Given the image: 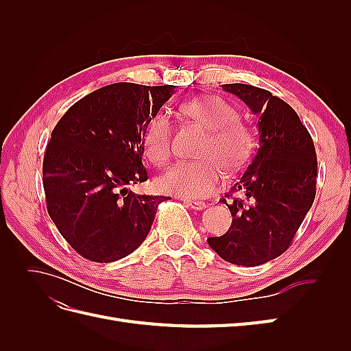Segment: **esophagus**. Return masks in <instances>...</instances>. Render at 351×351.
Instances as JSON below:
<instances>
[{"instance_id": "esophagus-1", "label": "esophagus", "mask_w": 351, "mask_h": 351, "mask_svg": "<svg viewBox=\"0 0 351 351\" xmlns=\"http://www.w3.org/2000/svg\"><path fill=\"white\" fill-rule=\"evenodd\" d=\"M184 204L192 209H196V210H202V209L206 208L205 202H200V200H184Z\"/></svg>"}]
</instances>
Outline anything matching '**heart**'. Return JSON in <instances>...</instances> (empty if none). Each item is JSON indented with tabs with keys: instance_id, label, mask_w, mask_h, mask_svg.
<instances>
[{
	"instance_id": "obj_1",
	"label": "heart",
	"mask_w": 351,
	"mask_h": 351,
	"mask_svg": "<svg viewBox=\"0 0 351 351\" xmlns=\"http://www.w3.org/2000/svg\"><path fill=\"white\" fill-rule=\"evenodd\" d=\"M183 111L209 132L197 151L202 159L174 165L158 180V187L187 199L208 197L222 183V168L228 174H236L250 162L256 146L254 134L239 120L234 105L212 95L186 102ZM143 151L156 167H164L171 159L173 123L168 114L158 112L152 117L145 130Z\"/></svg>"
}]
</instances>
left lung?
Segmentation results:
<instances>
[{
  "mask_svg": "<svg viewBox=\"0 0 351 351\" xmlns=\"http://www.w3.org/2000/svg\"><path fill=\"white\" fill-rule=\"evenodd\" d=\"M256 115L259 146L249 167L226 197L241 189L244 199L230 204L232 222L224 236L208 244L234 265L258 267L282 254L311 209L316 195L317 161L311 133L282 99L252 84L228 83Z\"/></svg>",
  "mask_w": 351,
  "mask_h": 351,
  "instance_id": "8db88e82",
  "label": "left lung"
}]
</instances>
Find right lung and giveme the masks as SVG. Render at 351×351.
I'll return each mask as SVG.
<instances>
[{
    "label": "right lung",
    "instance_id": "add662e5",
    "mask_svg": "<svg viewBox=\"0 0 351 351\" xmlns=\"http://www.w3.org/2000/svg\"><path fill=\"white\" fill-rule=\"evenodd\" d=\"M174 88L108 84L71 105L52 130L42 165L47 209L80 256L108 263L130 254L169 199L127 186L147 180L145 130Z\"/></svg>",
    "mask_w": 351,
    "mask_h": 351
}]
</instances>
